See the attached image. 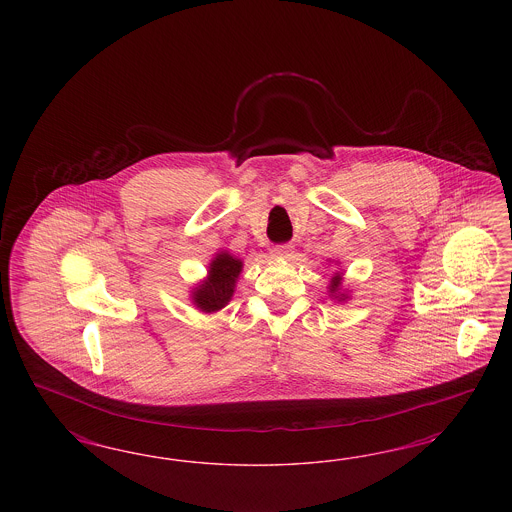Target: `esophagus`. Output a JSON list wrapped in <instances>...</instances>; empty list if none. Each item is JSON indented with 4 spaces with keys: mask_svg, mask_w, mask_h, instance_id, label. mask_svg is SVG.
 I'll list each match as a JSON object with an SVG mask.
<instances>
[{
    "mask_svg": "<svg viewBox=\"0 0 512 512\" xmlns=\"http://www.w3.org/2000/svg\"><path fill=\"white\" fill-rule=\"evenodd\" d=\"M291 253H293V246H289V244H281V246L272 249V255L278 257V259H289Z\"/></svg>",
    "mask_w": 512,
    "mask_h": 512,
    "instance_id": "esophagus-1",
    "label": "esophagus"
}]
</instances>
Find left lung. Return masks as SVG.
I'll return each mask as SVG.
<instances>
[{"label":"left lung","mask_w":512,"mask_h":512,"mask_svg":"<svg viewBox=\"0 0 512 512\" xmlns=\"http://www.w3.org/2000/svg\"><path fill=\"white\" fill-rule=\"evenodd\" d=\"M341 281H343L341 274H336V276L332 278V281H330V285H328V295H330V298L338 300V302H343V300L349 298L347 293L343 291V287H341Z\"/></svg>","instance_id":"1"}]
</instances>
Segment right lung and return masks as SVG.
Returning a JSON list of instances; mask_svg holds the SVG:
<instances>
[{
    "label": "right lung",
    "mask_w": 512,
    "mask_h": 512,
    "mask_svg": "<svg viewBox=\"0 0 512 512\" xmlns=\"http://www.w3.org/2000/svg\"><path fill=\"white\" fill-rule=\"evenodd\" d=\"M244 263L227 251H219L208 266V276L191 291L193 304L204 311L214 313L225 308L234 295L236 279Z\"/></svg>",
    "instance_id": "right-lung-1"
}]
</instances>
